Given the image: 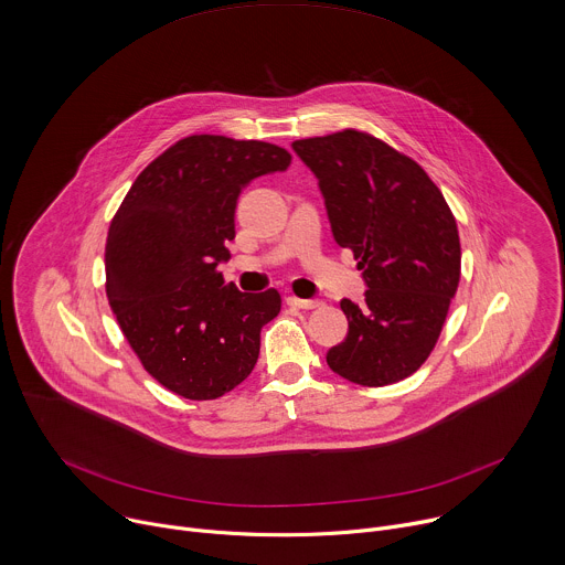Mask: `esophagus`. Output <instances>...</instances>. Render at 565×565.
<instances>
[{"instance_id":"obj_1","label":"esophagus","mask_w":565,"mask_h":565,"mask_svg":"<svg viewBox=\"0 0 565 565\" xmlns=\"http://www.w3.org/2000/svg\"><path fill=\"white\" fill-rule=\"evenodd\" d=\"M288 303L297 306L301 310H315V308L323 306V301H319V299H299V297H288Z\"/></svg>"}]
</instances>
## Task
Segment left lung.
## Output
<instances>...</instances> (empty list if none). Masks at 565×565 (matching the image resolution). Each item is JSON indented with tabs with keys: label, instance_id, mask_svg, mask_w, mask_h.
Listing matches in <instances>:
<instances>
[{
	"label": "left lung",
	"instance_id": "obj_1",
	"mask_svg": "<svg viewBox=\"0 0 565 565\" xmlns=\"http://www.w3.org/2000/svg\"><path fill=\"white\" fill-rule=\"evenodd\" d=\"M292 150L319 179L334 242L367 284L361 306L341 301L348 334L326 361L359 386L402 382L430 356L459 286L455 215L415 159L370 132L343 128Z\"/></svg>",
	"mask_w": 565,
	"mask_h": 565
}]
</instances>
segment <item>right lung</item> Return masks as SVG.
Returning <instances> with one entry per match:
<instances>
[{"label":"right lung","instance_id":"obj_1","mask_svg":"<svg viewBox=\"0 0 565 565\" xmlns=\"http://www.w3.org/2000/svg\"><path fill=\"white\" fill-rule=\"evenodd\" d=\"M290 159L266 141L183 137L139 172L110 222L108 303L146 372L183 399L237 388L257 363L262 328L281 310L275 288L239 292L220 262L231 257L244 188Z\"/></svg>","mask_w":565,"mask_h":565}]
</instances>
